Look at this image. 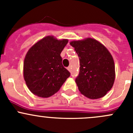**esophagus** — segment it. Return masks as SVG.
<instances>
[{"instance_id": "esophagus-1", "label": "esophagus", "mask_w": 133, "mask_h": 133, "mask_svg": "<svg viewBox=\"0 0 133 133\" xmlns=\"http://www.w3.org/2000/svg\"><path fill=\"white\" fill-rule=\"evenodd\" d=\"M68 71H69V72H71L72 71V69H71V66L68 67Z\"/></svg>"}]
</instances>
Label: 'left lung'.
I'll return each instance as SVG.
<instances>
[{
  "instance_id": "1",
  "label": "left lung",
  "mask_w": 133,
  "mask_h": 133,
  "mask_svg": "<svg viewBox=\"0 0 133 133\" xmlns=\"http://www.w3.org/2000/svg\"><path fill=\"white\" fill-rule=\"evenodd\" d=\"M80 60V72L76 84L82 95L91 99L105 96L112 88L115 67L112 55L106 48L91 38L72 41Z\"/></svg>"
}]
</instances>
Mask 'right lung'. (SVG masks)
<instances>
[{
    "label": "right lung",
    "instance_id": "obj_1",
    "mask_svg": "<svg viewBox=\"0 0 133 133\" xmlns=\"http://www.w3.org/2000/svg\"><path fill=\"white\" fill-rule=\"evenodd\" d=\"M67 39L48 36L37 42L27 53L24 62V78L31 92L48 98L61 88L70 73L62 65L60 53Z\"/></svg>",
    "mask_w": 133,
    "mask_h": 133
}]
</instances>
